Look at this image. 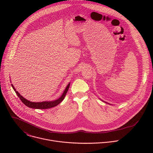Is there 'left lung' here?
I'll return each mask as SVG.
<instances>
[{"label":"left lung","instance_id":"obj_1","mask_svg":"<svg viewBox=\"0 0 153 153\" xmlns=\"http://www.w3.org/2000/svg\"><path fill=\"white\" fill-rule=\"evenodd\" d=\"M105 103H106V102H105Z\"/></svg>","mask_w":153,"mask_h":153}]
</instances>
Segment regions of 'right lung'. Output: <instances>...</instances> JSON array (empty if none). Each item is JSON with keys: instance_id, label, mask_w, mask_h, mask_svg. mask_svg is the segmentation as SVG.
Instances as JSON below:
<instances>
[{"instance_id": "obj_1", "label": "right lung", "mask_w": 153, "mask_h": 153, "mask_svg": "<svg viewBox=\"0 0 153 153\" xmlns=\"http://www.w3.org/2000/svg\"><path fill=\"white\" fill-rule=\"evenodd\" d=\"M70 85V83H69V84L66 87V88H65V90L64 92L63 93L62 95L61 96V97H59L58 99H57L56 100H54V101H45V102H30V101L27 100L23 96H22L16 90L13 85L11 84L13 88L15 91L16 94L20 98L22 102L24 103V104H25L26 106H27L28 107L31 108L42 109V110H43V109H48V108H53V107H54V106H57V105H59L64 99V98L65 97V95H66V94H67V93L68 90Z\"/></svg>"}]
</instances>
